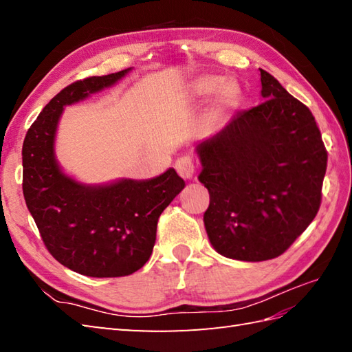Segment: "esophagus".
Masks as SVG:
<instances>
[{
	"label": "esophagus",
	"mask_w": 352,
	"mask_h": 352,
	"mask_svg": "<svg viewBox=\"0 0 352 352\" xmlns=\"http://www.w3.org/2000/svg\"><path fill=\"white\" fill-rule=\"evenodd\" d=\"M175 169L178 172V175L184 178V180H190L193 174H195V162L188 155L180 157V159L175 162Z\"/></svg>",
	"instance_id": "34e87169"
}]
</instances>
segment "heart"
Masks as SVG:
<instances>
[{
  "label": "heart",
  "mask_w": 352,
  "mask_h": 352,
  "mask_svg": "<svg viewBox=\"0 0 352 352\" xmlns=\"http://www.w3.org/2000/svg\"><path fill=\"white\" fill-rule=\"evenodd\" d=\"M219 80L214 78V77H204V78H199L195 85H193V91L197 94H208L212 92L213 89L218 86ZM239 100V87L234 83H227L223 85L219 89V96H218V101H219V106L221 107H231L234 106Z\"/></svg>",
  "instance_id": "1"
}]
</instances>
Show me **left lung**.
I'll use <instances>...</instances> for the list:
<instances>
[{"mask_svg":"<svg viewBox=\"0 0 352 352\" xmlns=\"http://www.w3.org/2000/svg\"><path fill=\"white\" fill-rule=\"evenodd\" d=\"M257 107L197 146L198 180L210 193L204 226L222 256L263 261L281 256L320 207L328 154L307 106L260 69Z\"/></svg>","mask_w":352,"mask_h":352,"instance_id":"1","label":"left lung"}]
</instances>
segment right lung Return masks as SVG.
Instances as JSON below:
<instances>
[{"label":"right lung","instance_id":"add662e5","mask_svg":"<svg viewBox=\"0 0 352 352\" xmlns=\"http://www.w3.org/2000/svg\"><path fill=\"white\" fill-rule=\"evenodd\" d=\"M129 71L66 86L43 107L22 145V192L45 246L58 263L96 278L130 275L146 263L157 221L186 186L172 168L151 180L86 186L57 164L54 139L63 107L113 86Z\"/></svg>","mask_w":352,"mask_h":352}]
</instances>
